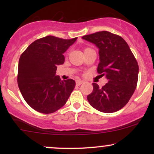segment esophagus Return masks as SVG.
Here are the masks:
<instances>
[{
	"label": "esophagus",
	"mask_w": 154,
	"mask_h": 154,
	"mask_svg": "<svg viewBox=\"0 0 154 154\" xmlns=\"http://www.w3.org/2000/svg\"><path fill=\"white\" fill-rule=\"evenodd\" d=\"M83 83V81H82V80H77L76 81V85H82Z\"/></svg>",
	"instance_id": "34e87169"
}]
</instances>
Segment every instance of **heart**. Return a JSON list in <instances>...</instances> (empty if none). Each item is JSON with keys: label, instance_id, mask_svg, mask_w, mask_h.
Segmentation results:
<instances>
[{"label": "heart", "instance_id": "heart-1", "mask_svg": "<svg viewBox=\"0 0 154 154\" xmlns=\"http://www.w3.org/2000/svg\"><path fill=\"white\" fill-rule=\"evenodd\" d=\"M88 49H90V48H85V51L88 50Z\"/></svg>", "mask_w": 154, "mask_h": 154}]
</instances>
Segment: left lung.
<instances>
[{"mask_svg":"<svg viewBox=\"0 0 154 154\" xmlns=\"http://www.w3.org/2000/svg\"><path fill=\"white\" fill-rule=\"evenodd\" d=\"M82 39L99 49L97 71L108 82L102 88L93 83V91L87 98L98 111L113 113L125 106L137 87L139 67L130 47L119 35L101 31L84 35Z\"/></svg>","mask_w":154,"mask_h":154,"instance_id":"8db88e82","label":"left lung"}]
</instances>
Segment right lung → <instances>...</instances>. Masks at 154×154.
<instances>
[{
  "label": "right lung",
  "mask_w": 154,
  "mask_h": 154,
  "mask_svg": "<svg viewBox=\"0 0 154 154\" xmlns=\"http://www.w3.org/2000/svg\"><path fill=\"white\" fill-rule=\"evenodd\" d=\"M77 40L48 36L38 39L21 55L17 82L23 98L35 111L51 114L66 103L75 87L72 79L56 75L57 66L64 63L63 54Z\"/></svg>",
  "instance_id": "obj_1"
}]
</instances>
